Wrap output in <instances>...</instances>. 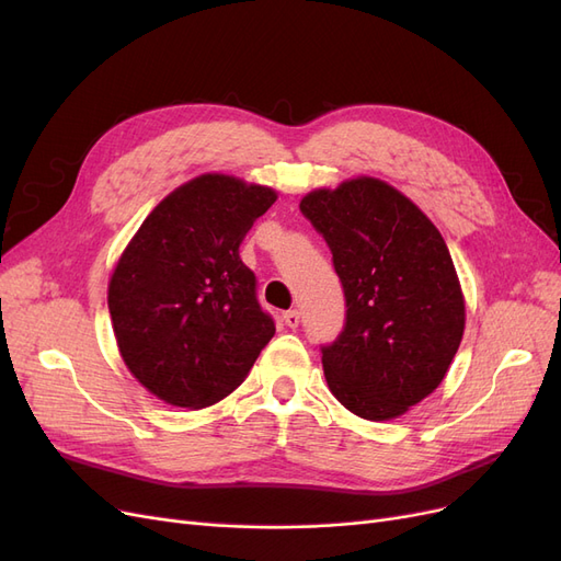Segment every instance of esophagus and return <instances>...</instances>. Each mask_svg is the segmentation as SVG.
Returning <instances> with one entry per match:
<instances>
[{
  "label": "esophagus",
  "mask_w": 561,
  "mask_h": 561,
  "mask_svg": "<svg viewBox=\"0 0 561 561\" xmlns=\"http://www.w3.org/2000/svg\"><path fill=\"white\" fill-rule=\"evenodd\" d=\"M283 322H285L287 328H297V325H299V311H297V309L285 311V313H283Z\"/></svg>",
  "instance_id": "esophagus-1"
}]
</instances>
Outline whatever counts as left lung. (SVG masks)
I'll return each instance as SVG.
<instances>
[{"label":"left lung","mask_w":561,"mask_h":561,"mask_svg":"<svg viewBox=\"0 0 561 561\" xmlns=\"http://www.w3.org/2000/svg\"><path fill=\"white\" fill-rule=\"evenodd\" d=\"M299 210L325 239L346 299L344 330L320 346L332 396L360 419H396L433 393L461 344L466 304L447 243L375 178L316 190Z\"/></svg>","instance_id":"1"}]
</instances>
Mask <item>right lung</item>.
I'll use <instances>...</instances> for the list:
<instances>
[{"mask_svg":"<svg viewBox=\"0 0 561 561\" xmlns=\"http://www.w3.org/2000/svg\"><path fill=\"white\" fill-rule=\"evenodd\" d=\"M276 192L208 173L147 215L110 280V316L130 375L159 400L201 410L248 377L274 336L239 248Z\"/></svg>","mask_w":561,"mask_h":561,"instance_id":"1","label":"right lung"}]
</instances>
